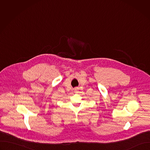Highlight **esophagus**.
Returning <instances> with one entry per match:
<instances>
[{
    "mask_svg": "<svg viewBox=\"0 0 150 150\" xmlns=\"http://www.w3.org/2000/svg\"><path fill=\"white\" fill-rule=\"evenodd\" d=\"M78 90H79V88L78 87H76L74 88V91L75 93H78Z\"/></svg>",
    "mask_w": 150,
    "mask_h": 150,
    "instance_id": "obj_1",
    "label": "esophagus"
}]
</instances>
